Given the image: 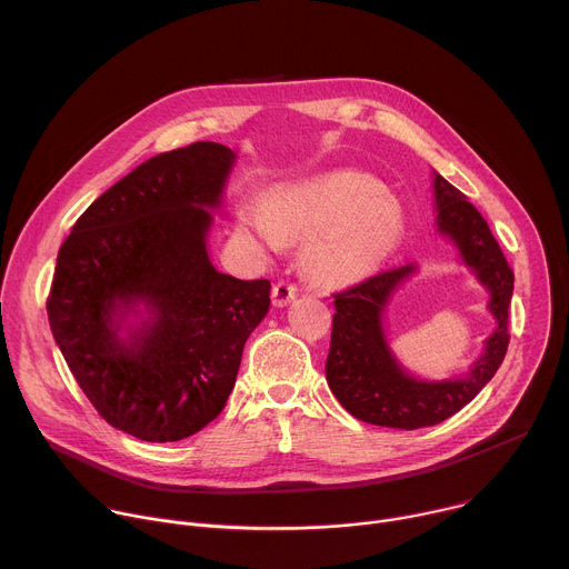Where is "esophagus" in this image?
<instances>
[{
  "label": "esophagus",
  "instance_id": "1",
  "mask_svg": "<svg viewBox=\"0 0 569 569\" xmlns=\"http://www.w3.org/2000/svg\"><path fill=\"white\" fill-rule=\"evenodd\" d=\"M297 297V286L288 279H281L272 286V301L274 306H288Z\"/></svg>",
  "mask_w": 569,
  "mask_h": 569
}]
</instances>
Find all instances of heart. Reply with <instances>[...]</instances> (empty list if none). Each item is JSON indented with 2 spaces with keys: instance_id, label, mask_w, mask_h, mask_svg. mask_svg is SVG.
Returning a JSON list of instances; mask_svg holds the SVG:
<instances>
[{
  "instance_id": "heart-1",
  "label": "heart",
  "mask_w": 569,
  "mask_h": 569,
  "mask_svg": "<svg viewBox=\"0 0 569 569\" xmlns=\"http://www.w3.org/2000/svg\"><path fill=\"white\" fill-rule=\"evenodd\" d=\"M240 224L263 246L301 247V270L317 288H347L378 270L400 238V213L382 187L342 171L240 207Z\"/></svg>"
}]
</instances>
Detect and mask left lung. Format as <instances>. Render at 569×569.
Listing matches in <instances>:
<instances>
[{
  "label": "left lung",
  "instance_id": "left-lung-1",
  "mask_svg": "<svg viewBox=\"0 0 569 569\" xmlns=\"http://www.w3.org/2000/svg\"><path fill=\"white\" fill-rule=\"evenodd\" d=\"M435 200L439 231L457 242L466 266L491 292L489 308L498 319V329L486 340L483 356L466 378L423 382L398 369L380 321L389 295L415 272V266L373 274L336 292L327 380L342 408L365 423L400 430L437 426L468 405L496 376L507 356L513 270L481 213L439 173L435 176Z\"/></svg>",
  "mask_w": 569,
  "mask_h": 569
}]
</instances>
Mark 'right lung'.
Wrapping results in <instances>:
<instances>
[{
    "mask_svg": "<svg viewBox=\"0 0 569 569\" xmlns=\"http://www.w3.org/2000/svg\"><path fill=\"white\" fill-rule=\"evenodd\" d=\"M233 152L213 141L161 152L76 220L58 252L49 327L78 387L117 430L180 441L224 408L270 281L218 272L204 238ZM153 317L118 340L116 312Z\"/></svg>",
    "mask_w": 569,
    "mask_h": 569,
    "instance_id": "obj_1",
    "label": "right lung"
}]
</instances>
